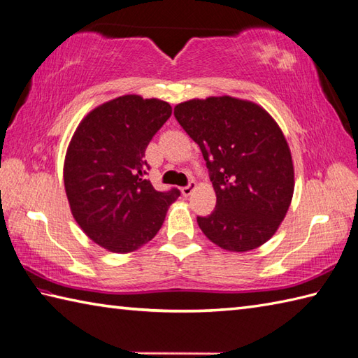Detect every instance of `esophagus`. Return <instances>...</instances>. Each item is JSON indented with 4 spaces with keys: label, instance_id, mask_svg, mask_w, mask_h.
<instances>
[{
    "label": "esophagus",
    "instance_id": "esophagus-1",
    "mask_svg": "<svg viewBox=\"0 0 358 358\" xmlns=\"http://www.w3.org/2000/svg\"><path fill=\"white\" fill-rule=\"evenodd\" d=\"M195 187H196V183H195V181H191V183H189L187 186L181 187V194H183L185 196H189L195 191Z\"/></svg>",
    "mask_w": 358,
    "mask_h": 358
}]
</instances>
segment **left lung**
Returning <instances> with one entry per match:
<instances>
[{
    "label": "left lung",
    "instance_id": "obj_1",
    "mask_svg": "<svg viewBox=\"0 0 358 358\" xmlns=\"http://www.w3.org/2000/svg\"><path fill=\"white\" fill-rule=\"evenodd\" d=\"M173 115L199 144L217 206L199 217L206 237L229 252L264 245L286 217L294 195L291 149L262 106L229 95L189 100Z\"/></svg>",
    "mask_w": 358,
    "mask_h": 358
}]
</instances>
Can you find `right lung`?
<instances>
[{"instance_id":"obj_1","label":"right lung","mask_w":358,"mask_h":358,"mask_svg":"<svg viewBox=\"0 0 358 358\" xmlns=\"http://www.w3.org/2000/svg\"><path fill=\"white\" fill-rule=\"evenodd\" d=\"M169 103L123 95L81 120L64 158V189L75 222L96 245L117 254L155 237L178 189L158 192L146 180L144 152L171 117Z\"/></svg>"}]
</instances>
